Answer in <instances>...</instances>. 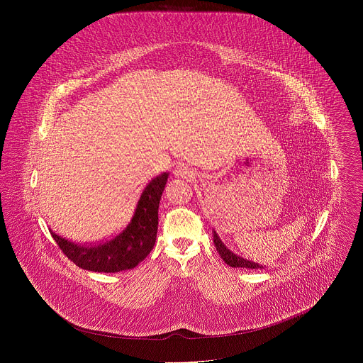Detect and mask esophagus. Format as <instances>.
Returning a JSON list of instances; mask_svg holds the SVG:
<instances>
[{
	"label": "esophagus",
	"mask_w": 363,
	"mask_h": 363,
	"mask_svg": "<svg viewBox=\"0 0 363 363\" xmlns=\"http://www.w3.org/2000/svg\"><path fill=\"white\" fill-rule=\"evenodd\" d=\"M174 174H175L177 177H184V178L193 177V172L190 170L188 166H185V164H178V166L175 167V170H174Z\"/></svg>",
	"instance_id": "34e87169"
}]
</instances>
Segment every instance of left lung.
Listing matches in <instances>:
<instances>
[{"mask_svg": "<svg viewBox=\"0 0 363 363\" xmlns=\"http://www.w3.org/2000/svg\"><path fill=\"white\" fill-rule=\"evenodd\" d=\"M212 233H213V243H215V247H216V250L219 252L220 257L223 259V261H225L227 265H230V267H233V268L262 269V265H259L257 262L249 261V259H243L241 256H237L235 253H233L227 246H225V243L219 238V235L216 234V231L213 230Z\"/></svg>", "mask_w": 363, "mask_h": 363, "instance_id": "8db88e82", "label": "left lung"}]
</instances>
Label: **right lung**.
Masks as SVG:
<instances>
[{
    "mask_svg": "<svg viewBox=\"0 0 363 363\" xmlns=\"http://www.w3.org/2000/svg\"><path fill=\"white\" fill-rule=\"evenodd\" d=\"M169 173L159 174L144 188L133 218L122 233L99 245H79L58 234L52 237L64 255L77 267L92 272L116 274L132 269L154 249L157 233V209Z\"/></svg>",
    "mask_w": 363,
    "mask_h": 363,
    "instance_id": "right-lung-1",
    "label": "right lung"
}]
</instances>
